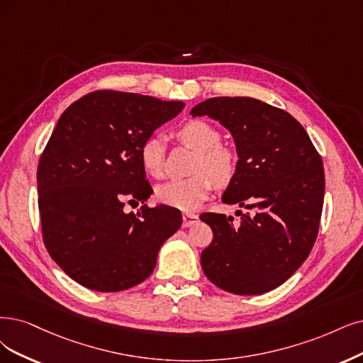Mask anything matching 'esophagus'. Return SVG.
Here are the masks:
<instances>
[{"label":"esophagus","mask_w":363,"mask_h":363,"mask_svg":"<svg viewBox=\"0 0 363 363\" xmlns=\"http://www.w3.org/2000/svg\"><path fill=\"white\" fill-rule=\"evenodd\" d=\"M197 223H199V216H197V213H191V212L182 213V225L184 227H191V225H194Z\"/></svg>","instance_id":"34e87169"}]
</instances>
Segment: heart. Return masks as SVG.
<instances>
[{"label": "heart", "instance_id": "obj_1", "mask_svg": "<svg viewBox=\"0 0 363 363\" xmlns=\"http://www.w3.org/2000/svg\"><path fill=\"white\" fill-rule=\"evenodd\" d=\"M179 140L197 152L194 177L169 181L157 186L155 197L163 205L181 211H193L202 205L211 194L213 184H229L238 169V157L232 147L220 143L221 136L216 127L205 121L193 119L178 131ZM140 163L152 178L164 174V150L158 138H147L140 146Z\"/></svg>", "mask_w": 363, "mask_h": 363}]
</instances>
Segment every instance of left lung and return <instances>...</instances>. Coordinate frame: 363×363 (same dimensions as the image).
I'll use <instances>...</instances> for the list:
<instances>
[{"label":"left lung","mask_w":363,"mask_h":363,"mask_svg":"<svg viewBox=\"0 0 363 363\" xmlns=\"http://www.w3.org/2000/svg\"><path fill=\"white\" fill-rule=\"evenodd\" d=\"M193 116L218 121L232 133L238 169L223 194L250 212L238 223L206 212L213 239L202 251L212 284L233 294H262L284 283L310 256L325 197L323 161L290 113L251 97H213Z\"/></svg>","instance_id":"1"}]
</instances>
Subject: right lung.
Masks as SVG:
<instances>
[{
    "label": "right lung",
    "instance_id": "obj_1",
    "mask_svg": "<svg viewBox=\"0 0 363 363\" xmlns=\"http://www.w3.org/2000/svg\"><path fill=\"white\" fill-rule=\"evenodd\" d=\"M182 109V101L103 89L58 119L38 161V211L48 252L80 286L121 291L140 284L181 227L179 209L124 208L152 193L139 155L143 140Z\"/></svg>",
    "mask_w": 363,
    "mask_h": 363
}]
</instances>
